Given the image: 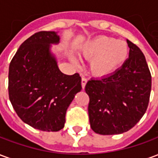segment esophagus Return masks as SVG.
<instances>
[{"instance_id":"obj_1","label":"esophagus","mask_w":158,"mask_h":158,"mask_svg":"<svg viewBox=\"0 0 158 158\" xmlns=\"http://www.w3.org/2000/svg\"><path fill=\"white\" fill-rule=\"evenodd\" d=\"M86 83H87V79L85 78H82V79H81V85H82L83 89H85Z\"/></svg>"}]
</instances>
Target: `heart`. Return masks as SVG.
I'll list each match as a JSON object with an SVG mask.
<instances>
[{
  "instance_id": "obj_1",
  "label": "heart",
  "mask_w": 158,
  "mask_h": 158,
  "mask_svg": "<svg viewBox=\"0 0 158 158\" xmlns=\"http://www.w3.org/2000/svg\"><path fill=\"white\" fill-rule=\"evenodd\" d=\"M84 58L89 61V69L94 77L102 79L113 75L127 62L128 44L112 37L99 36L87 40L80 48ZM73 62H76L74 58Z\"/></svg>"
}]
</instances>
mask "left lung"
Segmentation results:
<instances>
[{
  "instance_id": "8db88e82",
  "label": "left lung",
  "mask_w": 158,
  "mask_h": 158,
  "mask_svg": "<svg viewBox=\"0 0 158 158\" xmlns=\"http://www.w3.org/2000/svg\"><path fill=\"white\" fill-rule=\"evenodd\" d=\"M129 56L113 75L91 79L85 91L89 97V123L100 135H119L132 129L146 113L152 89V76L146 57L127 40Z\"/></svg>"
}]
</instances>
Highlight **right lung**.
I'll list each match as a JSON object with an SVG mask.
<instances>
[{
    "label": "right lung",
    "mask_w": 158,
    "mask_h": 158,
    "mask_svg": "<svg viewBox=\"0 0 158 158\" xmlns=\"http://www.w3.org/2000/svg\"><path fill=\"white\" fill-rule=\"evenodd\" d=\"M55 31H41L20 45L9 66V99L18 116L42 131L64 127L66 112L82 89L79 73L66 75L57 65L52 45H58Z\"/></svg>",
    "instance_id": "obj_1"
}]
</instances>
